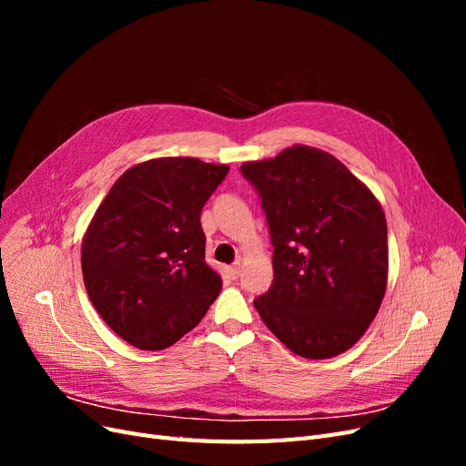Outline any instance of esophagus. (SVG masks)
<instances>
[{"mask_svg": "<svg viewBox=\"0 0 466 466\" xmlns=\"http://www.w3.org/2000/svg\"><path fill=\"white\" fill-rule=\"evenodd\" d=\"M238 274H241V264H233V266L228 268V276H229L231 279H237Z\"/></svg>", "mask_w": 466, "mask_h": 466, "instance_id": "1", "label": "esophagus"}]
</instances>
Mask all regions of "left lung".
<instances>
[{
	"instance_id": "obj_1",
	"label": "left lung",
	"mask_w": 466,
	"mask_h": 466,
	"mask_svg": "<svg viewBox=\"0 0 466 466\" xmlns=\"http://www.w3.org/2000/svg\"><path fill=\"white\" fill-rule=\"evenodd\" d=\"M274 247V281L255 299L293 354L329 360L370 329L389 278L387 219L373 192L334 155L291 146L247 161Z\"/></svg>"
}]
</instances>
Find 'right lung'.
I'll return each instance as SVG.
<instances>
[{"instance_id":"1","label":"right lung","mask_w":466,"mask_h":466,"mask_svg":"<svg viewBox=\"0 0 466 466\" xmlns=\"http://www.w3.org/2000/svg\"><path fill=\"white\" fill-rule=\"evenodd\" d=\"M229 173L196 157H159L126 171L81 241L96 313L122 340L163 350L190 332L221 291L206 262L202 208Z\"/></svg>"}]
</instances>
